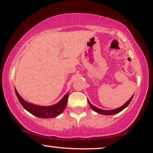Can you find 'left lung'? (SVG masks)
Wrapping results in <instances>:
<instances>
[{"instance_id":"left-lung-1","label":"left lung","mask_w":153,"mask_h":153,"mask_svg":"<svg viewBox=\"0 0 153 153\" xmlns=\"http://www.w3.org/2000/svg\"><path fill=\"white\" fill-rule=\"evenodd\" d=\"M133 96H134V95L131 96L130 99H129L128 101H127L126 103L124 104V105H123L122 106H120V107H119V108H116V109H113V110H103V109H100V108L96 107V106H93V104H92L91 102H89L88 100V102L89 106H91L92 109L95 111V112L98 113V114H103V115H114V114H118L119 112H120L121 111H123V109H124V108H126L127 106L129 105V104L130 103V102L131 101V100H132Z\"/></svg>"}]
</instances>
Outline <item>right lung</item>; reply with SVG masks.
I'll return each mask as SVG.
<instances>
[{"mask_svg":"<svg viewBox=\"0 0 153 153\" xmlns=\"http://www.w3.org/2000/svg\"><path fill=\"white\" fill-rule=\"evenodd\" d=\"M15 93L19 101L20 102L21 104H22L25 109L28 111V112H30L31 114L42 118H55V117L58 116V115H60L65 110V108H66L69 97V93H67L62 98L61 100L56 104L48 106H42L35 105V104H30L28 102L25 101L19 95V94L18 93L16 89Z\"/></svg>","mask_w":153,"mask_h":153,"instance_id":"right-lung-1","label":"right lung"}]
</instances>
